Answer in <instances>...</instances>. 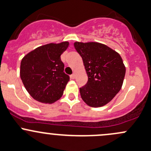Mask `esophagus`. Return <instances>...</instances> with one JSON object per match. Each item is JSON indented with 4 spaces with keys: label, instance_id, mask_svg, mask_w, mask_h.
Here are the masks:
<instances>
[{
    "label": "esophagus",
    "instance_id": "esophagus-1",
    "mask_svg": "<svg viewBox=\"0 0 151 151\" xmlns=\"http://www.w3.org/2000/svg\"><path fill=\"white\" fill-rule=\"evenodd\" d=\"M70 78L72 79H75L76 78V75H75V74H72V75H70Z\"/></svg>",
    "mask_w": 151,
    "mask_h": 151
}]
</instances>
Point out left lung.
Segmentation results:
<instances>
[{
    "instance_id": "left-lung-1",
    "label": "left lung",
    "mask_w": 151,
    "mask_h": 151,
    "mask_svg": "<svg viewBox=\"0 0 151 151\" xmlns=\"http://www.w3.org/2000/svg\"><path fill=\"white\" fill-rule=\"evenodd\" d=\"M74 47L88 76L86 84L80 88L82 99L91 107L106 104L122 86L126 69L121 56L101 43L76 42Z\"/></svg>"
}]
</instances>
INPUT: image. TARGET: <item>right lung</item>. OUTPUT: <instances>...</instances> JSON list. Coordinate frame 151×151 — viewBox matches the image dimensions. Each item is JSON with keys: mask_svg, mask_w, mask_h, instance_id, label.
Masks as SVG:
<instances>
[{"mask_svg": "<svg viewBox=\"0 0 151 151\" xmlns=\"http://www.w3.org/2000/svg\"><path fill=\"white\" fill-rule=\"evenodd\" d=\"M68 45V42L43 45L22 59L21 79L29 93L37 101L52 104L63 96L70 77L64 73L60 55Z\"/></svg>", "mask_w": 151, "mask_h": 151, "instance_id": "right-lung-1", "label": "right lung"}]
</instances>
